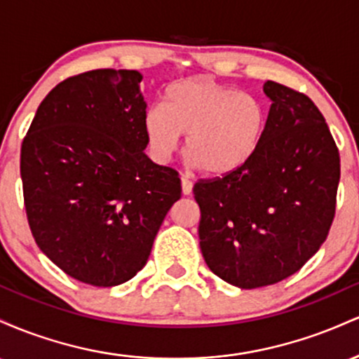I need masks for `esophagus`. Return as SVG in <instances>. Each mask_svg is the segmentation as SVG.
Here are the masks:
<instances>
[{
  "instance_id": "esophagus-1",
  "label": "esophagus",
  "mask_w": 359,
  "mask_h": 359,
  "mask_svg": "<svg viewBox=\"0 0 359 359\" xmlns=\"http://www.w3.org/2000/svg\"><path fill=\"white\" fill-rule=\"evenodd\" d=\"M180 182H182V194L184 196H191L192 194V180L189 177L182 175L180 177Z\"/></svg>"
}]
</instances>
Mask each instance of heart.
Here are the masks:
<instances>
[{
    "label": "heart",
    "instance_id": "1",
    "mask_svg": "<svg viewBox=\"0 0 359 359\" xmlns=\"http://www.w3.org/2000/svg\"><path fill=\"white\" fill-rule=\"evenodd\" d=\"M265 106L253 94L238 93L208 77L180 81L151 106L143 131L154 158L168 162L185 137V155L209 175H226L245 165L262 143Z\"/></svg>",
    "mask_w": 359,
    "mask_h": 359
}]
</instances>
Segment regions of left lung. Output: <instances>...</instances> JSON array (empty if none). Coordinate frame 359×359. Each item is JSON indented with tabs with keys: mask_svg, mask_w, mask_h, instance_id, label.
I'll list each match as a JSON object with an SVG mask.
<instances>
[{
	"mask_svg": "<svg viewBox=\"0 0 359 359\" xmlns=\"http://www.w3.org/2000/svg\"><path fill=\"white\" fill-rule=\"evenodd\" d=\"M271 101L253 156L222 179L199 180V245L209 270L240 288L290 277L327 238L334 219L339 151L306 94L266 81Z\"/></svg>",
	"mask_w": 359,
	"mask_h": 359,
	"instance_id": "obj_1",
	"label": "left lung"
}]
</instances>
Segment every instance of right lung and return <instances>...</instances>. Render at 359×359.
Masks as SVG:
<instances>
[{
	"mask_svg": "<svg viewBox=\"0 0 359 359\" xmlns=\"http://www.w3.org/2000/svg\"><path fill=\"white\" fill-rule=\"evenodd\" d=\"M138 71L97 69L57 84L23 140L28 224L69 277L114 287L145 266L168 209L180 199L174 168L151 162Z\"/></svg>",
	"mask_w": 359,
	"mask_h": 359,
	"instance_id": "add662e5",
	"label": "right lung"
}]
</instances>
